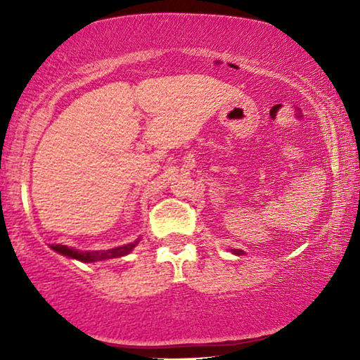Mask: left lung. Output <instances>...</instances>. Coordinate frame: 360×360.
Segmentation results:
<instances>
[{
	"label": "left lung",
	"instance_id": "8db88e82",
	"mask_svg": "<svg viewBox=\"0 0 360 360\" xmlns=\"http://www.w3.org/2000/svg\"><path fill=\"white\" fill-rule=\"evenodd\" d=\"M233 252H234V254H238V255H240V254H243V250H238V249H236V250H233Z\"/></svg>",
	"mask_w": 360,
	"mask_h": 360
}]
</instances>
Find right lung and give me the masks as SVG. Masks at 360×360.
Segmentation results:
<instances>
[{
  "mask_svg": "<svg viewBox=\"0 0 360 360\" xmlns=\"http://www.w3.org/2000/svg\"><path fill=\"white\" fill-rule=\"evenodd\" d=\"M137 244H139V239L131 244L120 245V248L108 249V250H78L73 248H67V245H62V244H52L51 248L56 250V252L65 255V257L77 259L80 260V262H100V260L117 259V257H122V255H127Z\"/></svg>",
  "mask_w": 360,
  "mask_h": 360,
  "instance_id": "obj_1",
  "label": "right lung"
}]
</instances>
